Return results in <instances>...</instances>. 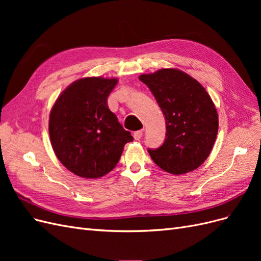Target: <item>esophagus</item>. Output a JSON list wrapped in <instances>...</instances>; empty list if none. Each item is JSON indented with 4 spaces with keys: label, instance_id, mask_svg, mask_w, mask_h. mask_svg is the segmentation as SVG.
<instances>
[{
    "label": "esophagus",
    "instance_id": "obj_1",
    "mask_svg": "<svg viewBox=\"0 0 261 261\" xmlns=\"http://www.w3.org/2000/svg\"><path fill=\"white\" fill-rule=\"evenodd\" d=\"M141 137H143V130H137L134 133V138L136 140H139Z\"/></svg>",
    "mask_w": 261,
    "mask_h": 261
}]
</instances>
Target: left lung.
<instances>
[{
	"instance_id": "left-lung-1",
	"label": "left lung",
	"mask_w": 261,
	"mask_h": 261,
	"mask_svg": "<svg viewBox=\"0 0 261 261\" xmlns=\"http://www.w3.org/2000/svg\"><path fill=\"white\" fill-rule=\"evenodd\" d=\"M139 80L152 92L167 125L162 146L148 149L153 162L177 175L199 168L210 154L219 127L217 109L206 89L175 68L143 74Z\"/></svg>"
}]
</instances>
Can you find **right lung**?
I'll list each match as a JSON object with an SVG mask.
<instances>
[{"mask_svg":"<svg viewBox=\"0 0 261 261\" xmlns=\"http://www.w3.org/2000/svg\"><path fill=\"white\" fill-rule=\"evenodd\" d=\"M116 78L86 77L70 84L50 112L49 134L58 159L74 174L98 178L112 171L130 133L110 111Z\"/></svg>","mask_w":261,"mask_h":261,"instance_id":"add662e5","label":"right lung"}]
</instances>
